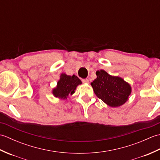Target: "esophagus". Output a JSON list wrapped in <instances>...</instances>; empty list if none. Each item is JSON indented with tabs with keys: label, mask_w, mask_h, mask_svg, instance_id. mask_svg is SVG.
<instances>
[{
	"label": "esophagus",
	"mask_w": 160,
	"mask_h": 160,
	"mask_svg": "<svg viewBox=\"0 0 160 160\" xmlns=\"http://www.w3.org/2000/svg\"><path fill=\"white\" fill-rule=\"evenodd\" d=\"M82 82L84 83V84H88V83L89 82V80H88V79H83L82 80Z\"/></svg>",
	"instance_id": "1"
}]
</instances>
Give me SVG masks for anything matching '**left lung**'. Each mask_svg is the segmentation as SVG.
I'll return each instance as SVG.
<instances>
[{
	"label": "left lung",
	"instance_id": "obj_1",
	"mask_svg": "<svg viewBox=\"0 0 160 160\" xmlns=\"http://www.w3.org/2000/svg\"><path fill=\"white\" fill-rule=\"evenodd\" d=\"M97 78L91 85L96 96L111 107L124 104L131 93V87L123 78L113 76L102 69L96 71Z\"/></svg>",
	"mask_w": 160,
	"mask_h": 160
}]
</instances>
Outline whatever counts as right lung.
<instances>
[{
  "label": "right lung",
  "instance_id": "obj_1",
  "mask_svg": "<svg viewBox=\"0 0 160 160\" xmlns=\"http://www.w3.org/2000/svg\"><path fill=\"white\" fill-rule=\"evenodd\" d=\"M81 84V80L75 75L71 76L66 73H62L60 80L58 81L57 86L52 90V93L56 98L67 99L69 95L75 93L76 87Z\"/></svg>",
  "mask_w": 160,
  "mask_h": 160
}]
</instances>
